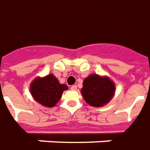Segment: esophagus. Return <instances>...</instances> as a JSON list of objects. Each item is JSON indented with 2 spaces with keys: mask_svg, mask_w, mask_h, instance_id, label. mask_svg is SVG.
I'll list each match as a JSON object with an SVG mask.
<instances>
[{
  "mask_svg": "<svg viewBox=\"0 0 150 150\" xmlns=\"http://www.w3.org/2000/svg\"><path fill=\"white\" fill-rule=\"evenodd\" d=\"M71 90H74V91H75V90L77 89V86H76V85H72V86L71 87Z\"/></svg>",
  "mask_w": 150,
  "mask_h": 150,
  "instance_id": "1",
  "label": "esophagus"
}]
</instances>
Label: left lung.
<instances>
[{
    "label": "left lung",
    "instance_id": "8db88e82",
    "mask_svg": "<svg viewBox=\"0 0 150 150\" xmlns=\"http://www.w3.org/2000/svg\"><path fill=\"white\" fill-rule=\"evenodd\" d=\"M115 83L107 75H89L83 81L81 94L84 101L92 107L100 108L108 104L114 97Z\"/></svg>",
    "mask_w": 150,
    "mask_h": 150
}]
</instances>
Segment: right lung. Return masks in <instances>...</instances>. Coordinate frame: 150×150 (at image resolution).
Here are the masks:
<instances>
[{
	"label": "right lung",
	"mask_w": 150,
	"mask_h": 150,
	"mask_svg": "<svg viewBox=\"0 0 150 150\" xmlns=\"http://www.w3.org/2000/svg\"><path fill=\"white\" fill-rule=\"evenodd\" d=\"M68 87L59 82L53 74L40 77L38 76L30 83V93L36 101L43 107L53 108L62 96V93Z\"/></svg>",
	"instance_id": "obj_1"
}]
</instances>
